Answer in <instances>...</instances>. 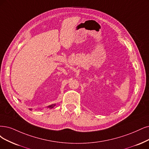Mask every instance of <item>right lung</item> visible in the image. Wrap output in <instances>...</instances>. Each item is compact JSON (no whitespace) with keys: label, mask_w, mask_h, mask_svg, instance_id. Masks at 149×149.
<instances>
[{"label":"right lung","mask_w":149,"mask_h":149,"mask_svg":"<svg viewBox=\"0 0 149 149\" xmlns=\"http://www.w3.org/2000/svg\"><path fill=\"white\" fill-rule=\"evenodd\" d=\"M54 106H55V104H53V105L49 106H48V107H49V108H53Z\"/></svg>","instance_id":"right-lung-1"}]
</instances>
